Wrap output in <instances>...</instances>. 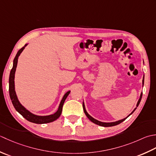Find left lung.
Listing matches in <instances>:
<instances>
[{
    "label": "left lung",
    "instance_id": "8db88e82",
    "mask_svg": "<svg viewBox=\"0 0 156 156\" xmlns=\"http://www.w3.org/2000/svg\"><path fill=\"white\" fill-rule=\"evenodd\" d=\"M144 79H143V85H144ZM142 95H143V94L141 93V96H140V98H139V100L138 102H137V104H136V107H138L139 103H140L141 100V98H142ZM83 110H84V112H85V115L87 116V118H88L89 119H90L91 122H93L94 123L96 124V125H98L102 126H105V127H108V126H115V125H119V124H120V123H121L122 122H123L124 120L126 119V118H128V116H129L130 115H131V114H132L133 112H134V111L136 110V108H135L134 109V110H133V112H132L131 114H130L128 116L126 117V118L124 119H122V120H119V121L114 122H102L98 121V120H96V119H94V118H92V117L90 115V114H89L87 112L86 110H85V106H84V103H83Z\"/></svg>",
    "mask_w": 156,
    "mask_h": 156
}]
</instances>
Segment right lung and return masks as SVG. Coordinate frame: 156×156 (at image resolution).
I'll list each match as a JSON object with an SVG mask.
<instances>
[{"label": "right lung", "mask_w": 156, "mask_h": 156, "mask_svg": "<svg viewBox=\"0 0 156 156\" xmlns=\"http://www.w3.org/2000/svg\"><path fill=\"white\" fill-rule=\"evenodd\" d=\"M27 46V44H25V46L19 50L18 52L16 55L14 60H13V66L11 71L10 73V76H9V95H10V98L12 101V104L13 105V106L15 107V110L17 111V112L21 114L24 118L27 120L28 121L34 122V123H36V124H45V123H48V122H51L55 121V120L57 119H58L60 114H61L62 112V106L63 104H64L65 101L66 100V98H67L69 96V94H70V91H67L66 93L65 94V96H63L62 99L60 101L58 109L57 110V112H55L54 114H51V115L49 116H37L35 115V114H33L32 113H31L29 112L27 110H26L25 108L22 106V105L20 104V101H19L17 95H16L15 91V81H14V79H15V71H16V68H17V61H18V58L19 56L20 55V54L23 51V49L25 48V47Z\"/></svg>", "instance_id": "add662e5"}]
</instances>
